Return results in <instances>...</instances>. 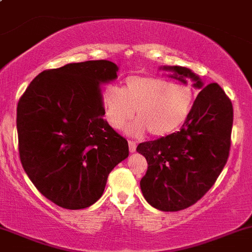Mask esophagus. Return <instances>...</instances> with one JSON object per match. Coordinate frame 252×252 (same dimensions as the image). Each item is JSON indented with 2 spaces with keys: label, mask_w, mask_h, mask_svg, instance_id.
<instances>
[{
  "label": "esophagus",
  "mask_w": 252,
  "mask_h": 252,
  "mask_svg": "<svg viewBox=\"0 0 252 252\" xmlns=\"http://www.w3.org/2000/svg\"><path fill=\"white\" fill-rule=\"evenodd\" d=\"M128 143H129V151H130L131 153H134V152L136 151V142H135V141L129 140Z\"/></svg>",
  "instance_id": "1"
}]
</instances>
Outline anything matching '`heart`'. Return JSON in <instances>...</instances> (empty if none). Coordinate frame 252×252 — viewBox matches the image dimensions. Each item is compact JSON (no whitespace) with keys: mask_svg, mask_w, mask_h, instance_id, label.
<instances>
[{"mask_svg":"<svg viewBox=\"0 0 252 252\" xmlns=\"http://www.w3.org/2000/svg\"><path fill=\"white\" fill-rule=\"evenodd\" d=\"M195 93L190 86L154 76H129L122 90L111 86L101 94L105 120L110 126L123 129L135 110L137 120L128 131L141 135L148 130L156 137L178 130L191 115Z\"/></svg>","mask_w":252,"mask_h":252,"instance_id":"1","label":"heart"}]
</instances>
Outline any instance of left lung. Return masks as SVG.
Here are the masks:
<instances>
[{"instance_id":"8db88e82","label":"left lung","mask_w":252,"mask_h":252,"mask_svg":"<svg viewBox=\"0 0 252 252\" xmlns=\"http://www.w3.org/2000/svg\"><path fill=\"white\" fill-rule=\"evenodd\" d=\"M171 77L185 84V77L201 88L191 115L181 130L137 146L148 168L140 182L146 201L164 212L188 208L214 185L227 162L231 148L233 107L218 84L203 87L200 77L184 67H162Z\"/></svg>"}]
</instances>
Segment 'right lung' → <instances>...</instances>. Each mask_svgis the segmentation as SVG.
Returning a JSON list of instances; mask_svg holds the SVG:
<instances>
[{
  "label": "right lung",
  "mask_w": 252,
  "mask_h": 252,
  "mask_svg": "<svg viewBox=\"0 0 252 252\" xmlns=\"http://www.w3.org/2000/svg\"><path fill=\"white\" fill-rule=\"evenodd\" d=\"M106 60L41 71L16 109L25 172L48 200L65 209L92 206L109 173L129 156L128 141L104 120L101 86L117 77Z\"/></svg>",
  "instance_id": "right-lung-1"
}]
</instances>
